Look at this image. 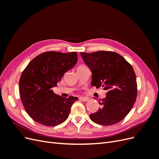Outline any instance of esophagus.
<instances>
[{"instance_id":"esophagus-1","label":"esophagus","mask_w":159,"mask_h":159,"mask_svg":"<svg viewBox=\"0 0 159 159\" xmlns=\"http://www.w3.org/2000/svg\"><path fill=\"white\" fill-rule=\"evenodd\" d=\"M79 100L81 101V102H87L88 99L87 98H84V97H80L79 98Z\"/></svg>"}]
</instances>
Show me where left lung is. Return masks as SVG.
I'll return each instance as SVG.
<instances>
[{"mask_svg": "<svg viewBox=\"0 0 159 159\" xmlns=\"http://www.w3.org/2000/svg\"><path fill=\"white\" fill-rule=\"evenodd\" d=\"M92 72L91 84L107 90L106 97L90 119L101 125H112L125 117L137 95L136 75L132 66L123 56L111 51L80 53Z\"/></svg>", "mask_w": 159, "mask_h": 159, "instance_id": "left-lung-1", "label": "left lung"}]
</instances>
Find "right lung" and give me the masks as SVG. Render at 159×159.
<instances>
[{
  "instance_id": "1",
  "label": "right lung",
  "mask_w": 159,
  "mask_h": 159,
  "mask_svg": "<svg viewBox=\"0 0 159 159\" xmlns=\"http://www.w3.org/2000/svg\"><path fill=\"white\" fill-rule=\"evenodd\" d=\"M77 61V52H46L35 57L24 70L19 81L21 102L34 121L54 127L68 117L78 98H63L55 94L52 88Z\"/></svg>"
}]
</instances>
